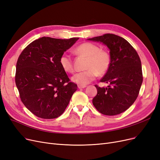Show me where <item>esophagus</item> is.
<instances>
[{
  "mask_svg": "<svg viewBox=\"0 0 160 160\" xmlns=\"http://www.w3.org/2000/svg\"><path fill=\"white\" fill-rule=\"evenodd\" d=\"M86 85H78V88L79 89H82V88H86Z\"/></svg>",
  "mask_w": 160,
  "mask_h": 160,
  "instance_id": "34e87169",
  "label": "esophagus"
}]
</instances>
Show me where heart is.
I'll list each match as a JSON object with an SVG mask.
<instances>
[{"label":"heart","mask_w":160,"mask_h":160,"mask_svg":"<svg viewBox=\"0 0 160 160\" xmlns=\"http://www.w3.org/2000/svg\"><path fill=\"white\" fill-rule=\"evenodd\" d=\"M74 52L87 58L85 66L86 70L72 77V80L80 85H86L94 80L97 75H104L111 64V56L108 51L102 50L98 46L91 42H84L74 50ZM61 68L67 73H72L74 67L71 56L63 53L59 58Z\"/></svg>","instance_id":"obj_1"}]
</instances>
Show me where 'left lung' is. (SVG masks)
<instances>
[{
  "label": "left lung",
  "mask_w": 160,
  "mask_h": 160,
  "mask_svg": "<svg viewBox=\"0 0 160 160\" xmlns=\"http://www.w3.org/2000/svg\"><path fill=\"white\" fill-rule=\"evenodd\" d=\"M88 40L106 44L111 56L110 68L100 80L108 86L95 85L98 92L92 103L102 114H120L133 104L139 94L143 81L140 58L133 46L118 35L105 34Z\"/></svg>",
  "instance_id": "left-lung-1"
}]
</instances>
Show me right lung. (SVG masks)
Returning a JSON list of instances; mask_svg holds the SVG:
<instances>
[{"label":"right lung","instance_id":"obj_1","mask_svg":"<svg viewBox=\"0 0 160 160\" xmlns=\"http://www.w3.org/2000/svg\"><path fill=\"white\" fill-rule=\"evenodd\" d=\"M78 38L42 37L29 44L20 54L15 82L20 100L36 116L59 117L76 91L77 84L61 68L59 58Z\"/></svg>","mask_w":160,"mask_h":160}]
</instances>
